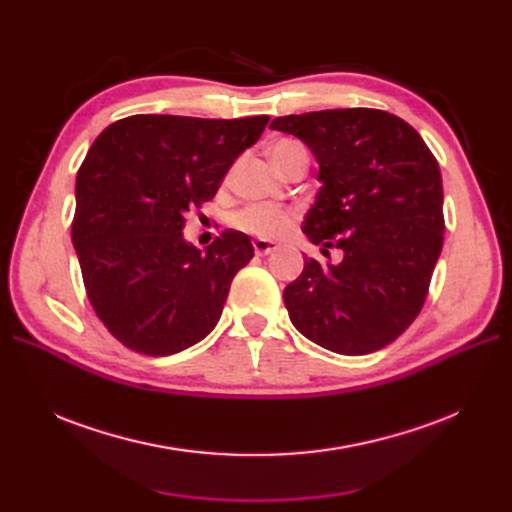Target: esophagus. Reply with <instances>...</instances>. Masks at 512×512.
<instances>
[{
	"mask_svg": "<svg viewBox=\"0 0 512 512\" xmlns=\"http://www.w3.org/2000/svg\"><path fill=\"white\" fill-rule=\"evenodd\" d=\"M252 245H254V252H256L258 256H269L271 252L277 250V245L271 243V241H267V239H256Z\"/></svg>",
	"mask_w": 512,
	"mask_h": 512,
	"instance_id": "esophagus-1",
	"label": "esophagus"
}]
</instances>
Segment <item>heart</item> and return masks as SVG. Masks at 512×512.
<instances>
[{
    "label": "heart",
    "instance_id": "obj_1",
    "mask_svg": "<svg viewBox=\"0 0 512 512\" xmlns=\"http://www.w3.org/2000/svg\"><path fill=\"white\" fill-rule=\"evenodd\" d=\"M305 151L297 141H277L271 149L269 156L273 164H282L292 153ZM292 215L284 209H273V207H245L232 218V226L237 230L245 232V235H252L258 239H275L284 235L290 226Z\"/></svg>",
    "mask_w": 512,
    "mask_h": 512
}]
</instances>
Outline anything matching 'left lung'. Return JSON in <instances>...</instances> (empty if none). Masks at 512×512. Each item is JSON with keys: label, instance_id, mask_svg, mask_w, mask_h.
Masks as SVG:
<instances>
[{"label": "left lung", "instance_id": "1", "mask_svg": "<svg viewBox=\"0 0 512 512\" xmlns=\"http://www.w3.org/2000/svg\"><path fill=\"white\" fill-rule=\"evenodd\" d=\"M301 138L320 166L307 239L344 252L305 258L284 288L299 333L337 354L376 352L404 333L425 303L442 252L440 166L410 123L376 108H333L271 121Z\"/></svg>", "mask_w": 512, "mask_h": 512}]
</instances>
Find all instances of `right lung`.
Masks as SVG:
<instances>
[{
    "mask_svg": "<svg viewBox=\"0 0 512 512\" xmlns=\"http://www.w3.org/2000/svg\"><path fill=\"white\" fill-rule=\"evenodd\" d=\"M267 123V115H132L87 151L76 175L72 243L91 307L126 348L177 354L218 324L232 277L254 247L228 228L200 252L183 239L185 213L215 196Z\"/></svg>",
    "mask_w": 512,
    "mask_h": 512,
    "instance_id": "add662e5",
    "label": "right lung"
}]
</instances>
